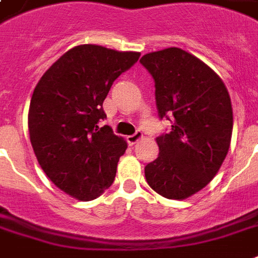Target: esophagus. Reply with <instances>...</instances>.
Returning a JSON list of instances; mask_svg holds the SVG:
<instances>
[{
    "mask_svg": "<svg viewBox=\"0 0 258 258\" xmlns=\"http://www.w3.org/2000/svg\"><path fill=\"white\" fill-rule=\"evenodd\" d=\"M143 139V134H142V131H137L135 134H133V135H130V137H127V142H128L130 145H137L138 142L142 141Z\"/></svg>",
    "mask_w": 258,
    "mask_h": 258,
    "instance_id": "obj_1",
    "label": "esophagus"
}]
</instances>
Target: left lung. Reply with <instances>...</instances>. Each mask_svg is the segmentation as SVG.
<instances>
[{
    "label": "left lung",
    "mask_w": 258,
    "mask_h": 258,
    "mask_svg": "<svg viewBox=\"0 0 258 258\" xmlns=\"http://www.w3.org/2000/svg\"><path fill=\"white\" fill-rule=\"evenodd\" d=\"M141 62L155 80L159 116H171L158 137L159 157L145 167L147 183L169 200H186L216 176L228 155L233 108L222 79L180 48L151 52Z\"/></svg>",
    "instance_id": "1"
}]
</instances>
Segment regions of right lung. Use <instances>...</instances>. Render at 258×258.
<instances>
[{"label":"right lung","mask_w":258,"mask_h":258,"mask_svg":"<svg viewBox=\"0 0 258 258\" xmlns=\"http://www.w3.org/2000/svg\"><path fill=\"white\" fill-rule=\"evenodd\" d=\"M139 52L83 44L42 75L28 113L30 143L46 176L79 201H92L112 184L127 142L104 119L112 83L138 61Z\"/></svg>","instance_id":"right-lung-1"}]
</instances>
